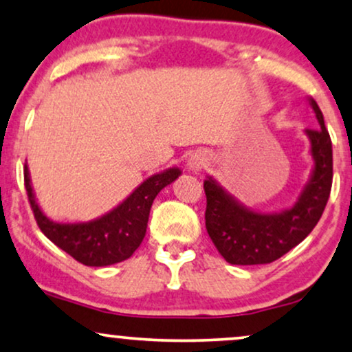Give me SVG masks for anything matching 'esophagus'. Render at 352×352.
<instances>
[{
	"instance_id": "34e87169",
	"label": "esophagus",
	"mask_w": 352,
	"mask_h": 352,
	"mask_svg": "<svg viewBox=\"0 0 352 352\" xmlns=\"http://www.w3.org/2000/svg\"><path fill=\"white\" fill-rule=\"evenodd\" d=\"M209 160L210 155L206 150H197L196 153H192L188 158V169L190 173H194V175H199L209 164Z\"/></svg>"
}]
</instances>
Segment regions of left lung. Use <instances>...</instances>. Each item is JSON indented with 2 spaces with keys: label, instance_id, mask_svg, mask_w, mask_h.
<instances>
[{
  "label": "left lung",
  "instance_id": "8db88e82",
  "mask_svg": "<svg viewBox=\"0 0 352 352\" xmlns=\"http://www.w3.org/2000/svg\"><path fill=\"white\" fill-rule=\"evenodd\" d=\"M309 104L320 125L305 130L314 168L292 207L261 214L233 197L212 176L204 181L207 196L206 228L227 263L251 266L276 261L305 240L318 223L331 190L333 150L318 104L311 98Z\"/></svg>",
  "mask_w": 352,
  "mask_h": 352
}]
</instances>
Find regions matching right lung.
Returning a JSON list of instances; mask_svg holds the SVG:
<instances>
[{"mask_svg":"<svg viewBox=\"0 0 352 352\" xmlns=\"http://www.w3.org/2000/svg\"><path fill=\"white\" fill-rule=\"evenodd\" d=\"M181 176V169L173 166L150 176L119 206L89 222L63 223L50 220L37 204L29 168L25 164L24 184L38 228L60 250L85 266H111L133 254L143 241L148 225L151 204L162 189Z\"/></svg>","mask_w":352,"mask_h":352,"instance_id":"add662e5","label":"right lung"}]
</instances>
